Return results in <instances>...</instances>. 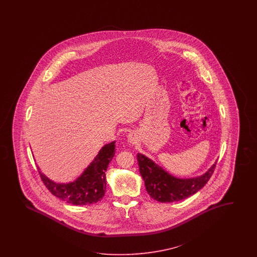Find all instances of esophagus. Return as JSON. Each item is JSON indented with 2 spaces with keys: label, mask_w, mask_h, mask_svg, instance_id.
<instances>
[{
  "label": "esophagus",
  "mask_w": 257,
  "mask_h": 257,
  "mask_svg": "<svg viewBox=\"0 0 257 257\" xmlns=\"http://www.w3.org/2000/svg\"><path fill=\"white\" fill-rule=\"evenodd\" d=\"M128 141L130 142V143H132V144H135L136 143V137H135V135L133 134V133H131V134H129L128 135Z\"/></svg>",
  "instance_id": "obj_1"
}]
</instances>
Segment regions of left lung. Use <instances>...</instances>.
Wrapping results in <instances>:
<instances>
[{
	"label": "left lung",
	"instance_id": "left-lung-1",
	"mask_svg": "<svg viewBox=\"0 0 257 257\" xmlns=\"http://www.w3.org/2000/svg\"><path fill=\"white\" fill-rule=\"evenodd\" d=\"M138 161L148 194L160 202H178L198 192L210 179L217 164L198 177L178 178L144 155L138 154Z\"/></svg>",
	"mask_w": 257,
	"mask_h": 257
}]
</instances>
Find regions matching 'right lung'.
<instances>
[{
    "label": "right lung",
    "mask_w": 257,
    "mask_h": 257,
    "mask_svg": "<svg viewBox=\"0 0 257 257\" xmlns=\"http://www.w3.org/2000/svg\"><path fill=\"white\" fill-rule=\"evenodd\" d=\"M115 143L116 141H112L105 144L93 161L73 182L68 184L55 183L42 173L38 166L40 178L52 194L70 204L85 205L100 202L105 193V172L109 162L115 156Z\"/></svg>",
    "instance_id": "add662e5"
}]
</instances>
